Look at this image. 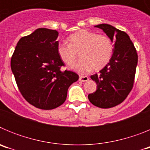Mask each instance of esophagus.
Returning <instances> with one entry per match:
<instances>
[{"instance_id":"34e87169","label":"esophagus","mask_w":150,"mask_h":150,"mask_svg":"<svg viewBox=\"0 0 150 150\" xmlns=\"http://www.w3.org/2000/svg\"><path fill=\"white\" fill-rule=\"evenodd\" d=\"M79 80L80 82H86L88 80V77L86 76H80L79 78Z\"/></svg>"}]
</instances>
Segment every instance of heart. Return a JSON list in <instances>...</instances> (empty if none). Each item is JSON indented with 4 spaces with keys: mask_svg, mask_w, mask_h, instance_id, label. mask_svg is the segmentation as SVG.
Wrapping results in <instances>:
<instances>
[{
    "mask_svg": "<svg viewBox=\"0 0 150 150\" xmlns=\"http://www.w3.org/2000/svg\"><path fill=\"white\" fill-rule=\"evenodd\" d=\"M69 44L60 42L57 45V53L64 63L72 66L76 63L78 54L81 60L73 68L79 74H86L94 69L99 71L109 63L114 46L110 38L104 34L80 30L71 34Z\"/></svg>",
    "mask_w": 150,
    "mask_h": 150,
    "instance_id": "heart-1",
    "label": "heart"
}]
</instances>
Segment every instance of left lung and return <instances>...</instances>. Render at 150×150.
Segmentation results:
<instances>
[{
  "instance_id": "1",
  "label": "left lung",
  "mask_w": 150,
  "mask_h": 150,
  "mask_svg": "<svg viewBox=\"0 0 150 150\" xmlns=\"http://www.w3.org/2000/svg\"><path fill=\"white\" fill-rule=\"evenodd\" d=\"M95 27L102 29L111 40H115L113 53L109 63L98 74L91 76V79L96 83L97 90L88 95L93 105L107 109L121 104L132 91L137 54L125 32L108 24H100Z\"/></svg>"
}]
</instances>
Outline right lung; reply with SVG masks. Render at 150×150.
<instances>
[{"label": "right lung", "mask_w": 150, "mask_h": 150, "mask_svg": "<svg viewBox=\"0 0 150 150\" xmlns=\"http://www.w3.org/2000/svg\"><path fill=\"white\" fill-rule=\"evenodd\" d=\"M59 32L38 28L18 40L11 58V69L17 86L29 104L52 110L67 98V89L79 76L61 71L64 64L57 53Z\"/></svg>", "instance_id": "right-lung-1"}]
</instances>
